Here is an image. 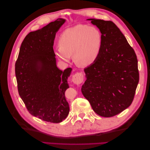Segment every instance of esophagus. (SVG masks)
Instances as JSON below:
<instances>
[{"label":"esophagus","mask_w":150,"mask_h":150,"mask_svg":"<svg viewBox=\"0 0 150 150\" xmlns=\"http://www.w3.org/2000/svg\"><path fill=\"white\" fill-rule=\"evenodd\" d=\"M83 80H84L83 74L82 73H78V72L73 75V76H72V81L74 84H81V83H83Z\"/></svg>","instance_id":"esophagus-1"}]
</instances>
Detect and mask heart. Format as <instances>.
<instances>
[{"label":"heart","mask_w":150,"mask_h":150,"mask_svg":"<svg viewBox=\"0 0 150 150\" xmlns=\"http://www.w3.org/2000/svg\"><path fill=\"white\" fill-rule=\"evenodd\" d=\"M59 46L54 48L59 59L69 62L71 56L77 64L89 66L97 60L101 52L102 37L96 28L79 24L67 28L59 38Z\"/></svg>","instance_id":"1"}]
</instances>
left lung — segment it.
<instances>
[{
    "label": "left lung",
    "mask_w": 150,
    "mask_h": 150,
    "mask_svg": "<svg viewBox=\"0 0 150 150\" xmlns=\"http://www.w3.org/2000/svg\"><path fill=\"white\" fill-rule=\"evenodd\" d=\"M87 20L100 30L102 45L97 60L84 69L86 80L81 91L96 114L112 117L133 102L139 82L137 57L112 21Z\"/></svg>",
    "instance_id": "obj_1"
}]
</instances>
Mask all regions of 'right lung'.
<instances>
[{"instance_id": "right-lung-1", "label": "right lung", "mask_w": 150, "mask_h": 150, "mask_svg": "<svg viewBox=\"0 0 150 150\" xmlns=\"http://www.w3.org/2000/svg\"><path fill=\"white\" fill-rule=\"evenodd\" d=\"M65 22L57 19L27 35L15 67L18 91L29 112L53 123L62 121L69 112L64 94L72 69H59L53 49L56 34Z\"/></svg>"}]
</instances>
